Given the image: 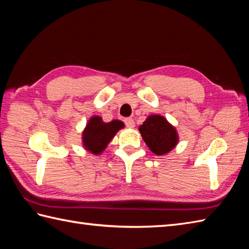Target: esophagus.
I'll list each match as a JSON object with an SVG mask.
<instances>
[{
  "instance_id": "34e87169",
  "label": "esophagus",
  "mask_w": 249,
  "mask_h": 249,
  "mask_svg": "<svg viewBox=\"0 0 249 249\" xmlns=\"http://www.w3.org/2000/svg\"><path fill=\"white\" fill-rule=\"evenodd\" d=\"M124 122H125V124H126V126H127L128 128H134L135 127V121L131 119V118L125 119Z\"/></svg>"
}]
</instances>
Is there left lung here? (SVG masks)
<instances>
[{"mask_svg":"<svg viewBox=\"0 0 249 249\" xmlns=\"http://www.w3.org/2000/svg\"><path fill=\"white\" fill-rule=\"evenodd\" d=\"M139 131L147 147L157 156L168 154L178 143V130L160 114L147 116L139 126Z\"/></svg>","mask_w":249,"mask_h":249,"instance_id":"1","label":"left lung"}]
</instances>
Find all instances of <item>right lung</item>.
I'll use <instances>...</instances> for the list:
<instances>
[{"label":"right lung","instance_id":"add662e5","mask_svg":"<svg viewBox=\"0 0 249 249\" xmlns=\"http://www.w3.org/2000/svg\"><path fill=\"white\" fill-rule=\"evenodd\" d=\"M122 128H124V123L120 120H113L106 123L102 116H91L82 131V145L84 150L94 155H100Z\"/></svg>","mask_w":249,"mask_h":249}]
</instances>
